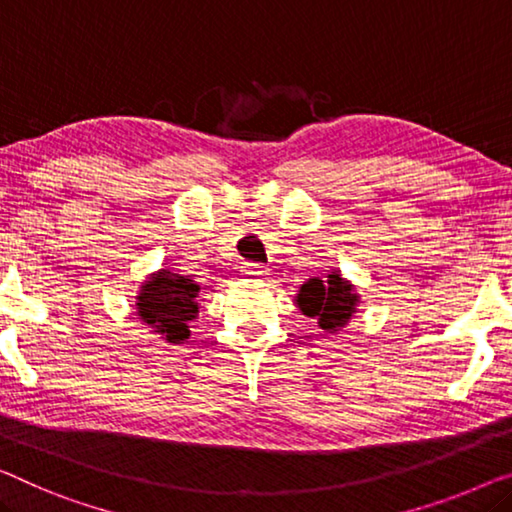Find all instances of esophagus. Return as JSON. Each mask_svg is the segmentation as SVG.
I'll return each instance as SVG.
<instances>
[{"label": "esophagus", "instance_id": "obj_1", "mask_svg": "<svg viewBox=\"0 0 512 512\" xmlns=\"http://www.w3.org/2000/svg\"><path fill=\"white\" fill-rule=\"evenodd\" d=\"M266 266H262V264H255V262H248V264H243V273H246V276H250V278H259V276H266Z\"/></svg>", "mask_w": 512, "mask_h": 512}]
</instances>
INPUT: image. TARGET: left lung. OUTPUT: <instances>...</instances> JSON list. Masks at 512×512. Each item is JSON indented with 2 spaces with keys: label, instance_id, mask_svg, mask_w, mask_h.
I'll use <instances>...</instances> for the list:
<instances>
[{
  "label": "left lung",
  "instance_id": "1",
  "mask_svg": "<svg viewBox=\"0 0 512 512\" xmlns=\"http://www.w3.org/2000/svg\"><path fill=\"white\" fill-rule=\"evenodd\" d=\"M296 305L305 317L317 319L319 329L335 333L352 319L358 305V294L352 282L333 271L326 280L310 278L303 282L299 294H296Z\"/></svg>",
  "mask_w": 512,
  "mask_h": 512
}]
</instances>
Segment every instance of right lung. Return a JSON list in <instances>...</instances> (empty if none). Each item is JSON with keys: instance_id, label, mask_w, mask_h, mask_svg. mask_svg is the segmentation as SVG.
<instances>
[{"instance_id": "obj_1", "label": "right lung", "mask_w": 512, "mask_h": 512, "mask_svg": "<svg viewBox=\"0 0 512 512\" xmlns=\"http://www.w3.org/2000/svg\"><path fill=\"white\" fill-rule=\"evenodd\" d=\"M197 296H200V285L193 278L160 269L142 282L140 294L135 296L137 317L149 329H154V333L163 335L167 342L179 345L188 340V324L197 319V312H200Z\"/></svg>"}]
</instances>
